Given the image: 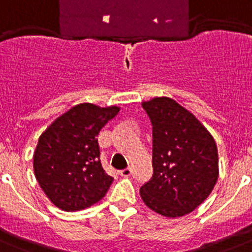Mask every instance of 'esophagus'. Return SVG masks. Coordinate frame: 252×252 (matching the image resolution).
I'll use <instances>...</instances> for the list:
<instances>
[{
  "instance_id": "obj_1",
  "label": "esophagus",
  "mask_w": 252,
  "mask_h": 252,
  "mask_svg": "<svg viewBox=\"0 0 252 252\" xmlns=\"http://www.w3.org/2000/svg\"><path fill=\"white\" fill-rule=\"evenodd\" d=\"M120 175H122V176H130V175H132V170H130L129 167L124 168V170H122V171H120Z\"/></svg>"
}]
</instances>
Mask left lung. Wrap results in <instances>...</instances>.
Returning a JSON list of instances; mask_svg holds the SVG:
<instances>
[{"mask_svg":"<svg viewBox=\"0 0 252 252\" xmlns=\"http://www.w3.org/2000/svg\"><path fill=\"white\" fill-rule=\"evenodd\" d=\"M153 126V176L140 188L142 201L165 217L191 213L219 178L217 145L207 128L174 99L142 102Z\"/></svg>","mask_w":252,"mask_h":252,"instance_id":"obj_1","label":"left lung"}]
</instances>
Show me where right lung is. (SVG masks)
<instances>
[{
  "instance_id": "1",
  "label": "right lung",
  "mask_w": 252,
  "mask_h": 252,
  "mask_svg": "<svg viewBox=\"0 0 252 252\" xmlns=\"http://www.w3.org/2000/svg\"><path fill=\"white\" fill-rule=\"evenodd\" d=\"M119 107L81 103L57 118L39 137L33 172L40 188L57 208L76 212L102 200L114 178L100 163L99 130Z\"/></svg>"
}]
</instances>
